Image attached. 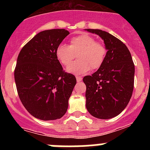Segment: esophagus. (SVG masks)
Segmentation results:
<instances>
[{"label":"esophagus","instance_id":"esophagus-1","mask_svg":"<svg viewBox=\"0 0 150 150\" xmlns=\"http://www.w3.org/2000/svg\"><path fill=\"white\" fill-rule=\"evenodd\" d=\"M76 81H77L78 83H79V82H81V81H82V79H82L81 76H76Z\"/></svg>","mask_w":150,"mask_h":150}]
</instances>
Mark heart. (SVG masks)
<instances>
[{"label":"heart","instance_id":"1","mask_svg":"<svg viewBox=\"0 0 150 150\" xmlns=\"http://www.w3.org/2000/svg\"><path fill=\"white\" fill-rule=\"evenodd\" d=\"M107 50L103 43L87 34H82L70 40L69 46L59 45L55 50V56L64 67L72 63L77 55V61L67 68L69 73L83 74L90 69L98 70L102 66L107 56Z\"/></svg>","mask_w":150,"mask_h":150}]
</instances>
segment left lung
Listing matches in <instances>:
<instances>
[{
    "mask_svg": "<svg viewBox=\"0 0 150 150\" xmlns=\"http://www.w3.org/2000/svg\"><path fill=\"white\" fill-rule=\"evenodd\" d=\"M104 40L107 52L101 67L83 77L86 86V109L101 120L118 116L128 105L134 89V64L125 44L99 29H86Z\"/></svg>",
    "mask_w": 150,
    "mask_h": 150,
    "instance_id": "8db88e82",
    "label": "left lung"
}]
</instances>
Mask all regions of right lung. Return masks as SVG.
<instances>
[{"label":"right lung","mask_w":150,"mask_h":150,"mask_svg":"<svg viewBox=\"0 0 150 150\" xmlns=\"http://www.w3.org/2000/svg\"><path fill=\"white\" fill-rule=\"evenodd\" d=\"M69 34L65 29L43 30L18 55L14 77L18 97L29 113L39 120H58L67 112L76 79L63 71L55 50Z\"/></svg>","instance_id":"add662e5"}]
</instances>
